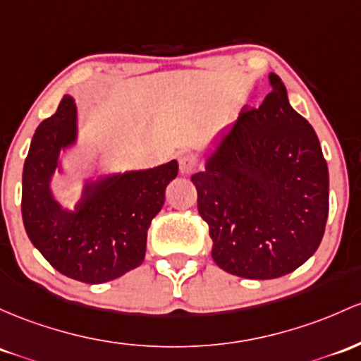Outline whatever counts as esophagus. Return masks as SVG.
Segmentation results:
<instances>
[{"label": "esophagus", "instance_id": "obj_1", "mask_svg": "<svg viewBox=\"0 0 361 361\" xmlns=\"http://www.w3.org/2000/svg\"><path fill=\"white\" fill-rule=\"evenodd\" d=\"M199 168H200V161L197 156L187 154V156H183L180 159V173L181 174H192V173H195Z\"/></svg>", "mask_w": 361, "mask_h": 361}]
</instances>
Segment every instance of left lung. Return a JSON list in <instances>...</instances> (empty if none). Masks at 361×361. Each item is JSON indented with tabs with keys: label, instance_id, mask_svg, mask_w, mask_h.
<instances>
[{
	"label": "left lung",
	"instance_id": "8db88e82",
	"mask_svg": "<svg viewBox=\"0 0 361 361\" xmlns=\"http://www.w3.org/2000/svg\"><path fill=\"white\" fill-rule=\"evenodd\" d=\"M272 92L243 109L193 174L197 205L209 224L212 259L229 274L274 279L319 248L329 214V171L315 130L269 75Z\"/></svg>",
	"mask_w": 361,
	"mask_h": 361
}]
</instances>
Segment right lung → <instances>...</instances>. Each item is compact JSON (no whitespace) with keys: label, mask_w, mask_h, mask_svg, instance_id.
<instances>
[{"label":"right lung","mask_w":361,"mask_h":361,"mask_svg":"<svg viewBox=\"0 0 361 361\" xmlns=\"http://www.w3.org/2000/svg\"><path fill=\"white\" fill-rule=\"evenodd\" d=\"M77 140V106L65 96L35 130L22 176V219L30 241L61 274L89 284L116 279L144 262L147 229L164 205L178 162L85 185L75 211L54 200L49 181L59 150Z\"/></svg>","instance_id":"obj_1"}]
</instances>
